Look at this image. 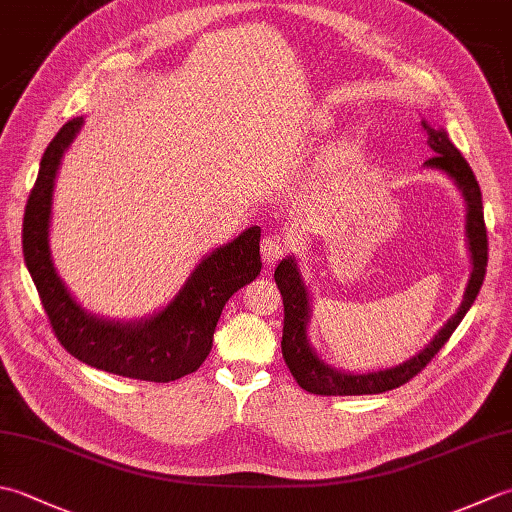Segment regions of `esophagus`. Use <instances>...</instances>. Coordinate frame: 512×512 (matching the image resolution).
<instances>
[{"label": "esophagus", "mask_w": 512, "mask_h": 512, "mask_svg": "<svg viewBox=\"0 0 512 512\" xmlns=\"http://www.w3.org/2000/svg\"><path fill=\"white\" fill-rule=\"evenodd\" d=\"M290 248V239L286 235H277V233H270L264 237L262 242V257L266 264H275L282 259Z\"/></svg>", "instance_id": "esophagus-1"}]
</instances>
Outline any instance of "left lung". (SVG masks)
Returning a JSON list of instances; mask_svg holds the SVG:
<instances>
[{
    "instance_id": "1",
    "label": "left lung",
    "mask_w": 512,
    "mask_h": 512,
    "mask_svg": "<svg viewBox=\"0 0 512 512\" xmlns=\"http://www.w3.org/2000/svg\"><path fill=\"white\" fill-rule=\"evenodd\" d=\"M424 130L428 133V146L435 150V155L426 159L424 168L439 170L448 179H453L462 199L466 204V246L470 253V270L468 284L464 290V299L459 304L457 313L437 330V335L406 362L368 370V373H350V370L335 368L333 364L324 362L317 355L308 339V324H310V290L299 270V262L295 255L284 257L275 268V282L279 293L284 297V335H282V355L295 382L313 395H377L393 390L406 384L422 370L430 359H433L439 348H442L453 330L462 322L464 315L473 306L479 288L484 284L486 264H488V237L484 224V206H482V190H479L477 179L470 170L468 162L462 153L450 142L446 128L430 126L422 119Z\"/></svg>"
}]
</instances>
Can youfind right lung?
I'll return each mask as SVG.
<instances>
[{"label":"right lung","instance_id":"1","mask_svg":"<svg viewBox=\"0 0 512 512\" xmlns=\"http://www.w3.org/2000/svg\"><path fill=\"white\" fill-rule=\"evenodd\" d=\"M82 126L84 117L66 122L39 162L24 213L26 268L59 344L79 362L142 382H175L202 366L213 348V333L226 302L262 270V228L250 226L228 244L210 250L177 295L153 315L124 322L90 313L70 295L50 255L55 179Z\"/></svg>","mask_w":512,"mask_h":512}]
</instances>
